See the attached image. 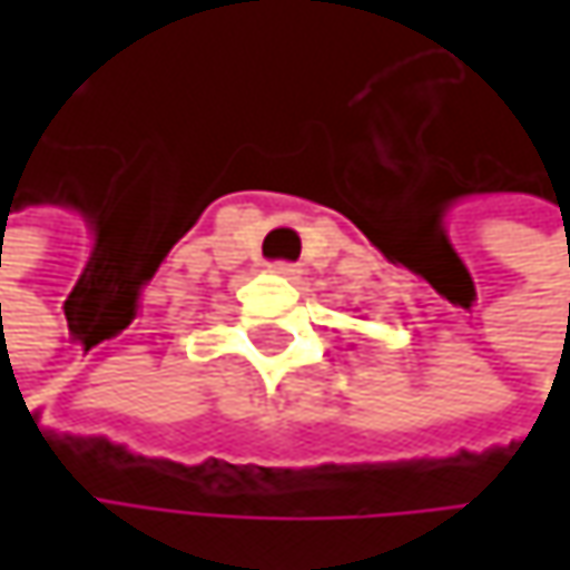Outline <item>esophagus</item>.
<instances>
[{
  "instance_id": "obj_1",
  "label": "esophagus",
  "mask_w": 570,
  "mask_h": 570,
  "mask_svg": "<svg viewBox=\"0 0 570 570\" xmlns=\"http://www.w3.org/2000/svg\"><path fill=\"white\" fill-rule=\"evenodd\" d=\"M273 273L275 275H282V278H301V269H297L295 263H273Z\"/></svg>"
}]
</instances>
